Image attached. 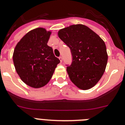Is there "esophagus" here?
I'll list each match as a JSON object with an SVG mask.
<instances>
[{"label": "esophagus", "mask_w": 125, "mask_h": 125, "mask_svg": "<svg viewBox=\"0 0 125 125\" xmlns=\"http://www.w3.org/2000/svg\"><path fill=\"white\" fill-rule=\"evenodd\" d=\"M59 59H60V62H61V63L62 62L63 58H62V56H60V57H59Z\"/></svg>", "instance_id": "1"}]
</instances>
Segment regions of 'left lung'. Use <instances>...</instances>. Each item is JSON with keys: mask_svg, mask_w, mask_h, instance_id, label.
<instances>
[{"mask_svg": "<svg viewBox=\"0 0 125 125\" xmlns=\"http://www.w3.org/2000/svg\"><path fill=\"white\" fill-rule=\"evenodd\" d=\"M58 36L71 50L72 62L66 65L71 81L81 90L94 86L104 74L107 63L103 40L83 25L62 29Z\"/></svg>", "mask_w": 125, "mask_h": 125, "instance_id": "1", "label": "left lung"}]
</instances>
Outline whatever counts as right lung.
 I'll list each match as a JSON object with an SVG mask.
<instances>
[{
  "instance_id": "obj_1",
  "label": "right lung",
  "mask_w": 125,
  "mask_h": 125,
  "mask_svg": "<svg viewBox=\"0 0 125 125\" xmlns=\"http://www.w3.org/2000/svg\"><path fill=\"white\" fill-rule=\"evenodd\" d=\"M51 32L42 28L32 30L16 46L13 62L18 74L32 88L44 86L51 79L60 61L47 43Z\"/></svg>"
}]
</instances>
